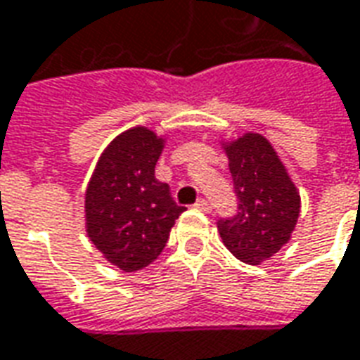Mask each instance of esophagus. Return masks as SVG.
I'll list each match as a JSON object with an SVG mask.
<instances>
[{
    "label": "esophagus",
    "instance_id": "esophagus-1",
    "mask_svg": "<svg viewBox=\"0 0 360 360\" xmlns=\"http://www.w3.org/2000/svg\"><path fill=\"white\" fill-rule=\"evenodd\" d=\"M195 206L198 208V210H202V212H210L212 210V204L208 202L206 198H198Z\"/></svg>",
    "mask_w": 360,
    "mask_h": 360
}]
</instances>
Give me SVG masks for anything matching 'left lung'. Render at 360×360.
Returning a JSON list of instances; mask_svg holds the SVG:
<instances>
[{"instance_id": "8db88e82", "label": "left lung", "mask_w": 360, "mask_h": 360, "mask_svg": "<svg viewBox=\"0 0 360 360\" xmlns=\"http://www.w3.org/2000/svg\"><path fill=\"white\" fill-rule=\"evenodd\" d=\"M221 148L239 212L231 219H219V237L235 258L258 266L289 243L301 212V195L278 152L260 133L249 131L235 141H221Z\"/></svg>"}]
</instances>
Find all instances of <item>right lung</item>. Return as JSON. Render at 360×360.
Wrapping results in <instances>:
<instances>
[{
  "instance_id": "right-lung-1",
  "label": "right lung",
  "mask_w": 360,
  "mask_h": 360,
  "mask_svg": "<svg viewBox=\"0 0 360 360\" xmlns=\"http://www.w3.org/2000/svg\"><path fill=\"white\" fill-rule=\"evenodd\" d=\"M165 139L148 127L127 129L103 148L89 181L86 235L119 270L136 271L152 264L185 212L172 198L169 185L154 175Z\"/></svg>"
}]
</instances>
